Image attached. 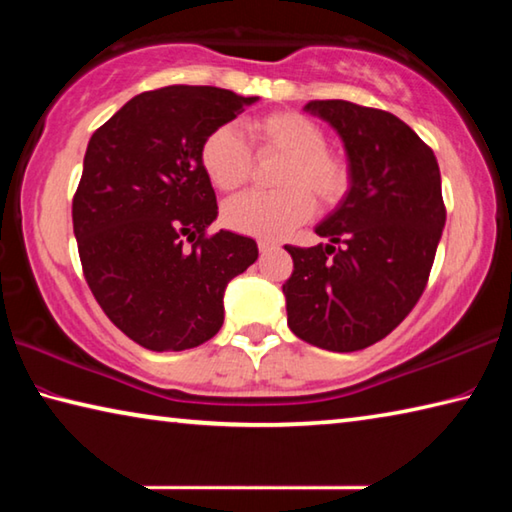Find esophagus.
<instances>
[{"instance_id": "34e87169", "label": "esophagus", "mask_w": 512, "mask_h": 512, "mask_svg": "<svg viewBox=\"0 0 512 512\" xmlns=\"http://www.w3.org/2000/svg\"><path fill=\"white\" fill-rule=\"evenodd\" d=\"M259 253L262 255H266V253H271V250H275L277 248V244L275 241H268V239H259Z\"/></svg>"}]
</instances>
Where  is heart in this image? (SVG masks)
I'll return each mask as SVG.
<instances>
[{"mask_svg": "<svg viewBox=\"0 0 512 512\" xmlns=\"http://www.w3.org/2000/svg\"><path fill=\"white\" fill-rule=\"evenodd\" d=\"M255 155H282L275 185L280 192H246L223 205V223L230 230L257 239H282L314 214V198L332 207L348 194L352 176L348 162L329 153L327 137L316 121L298 112H268L248 121ZM201 167L221 192L246 185L253 171V153L235 126L223 124L201 144Z\"/></svg>", "mask_w": 512, "mask_h": 512, "instance_id": "1", "label": "heart"}]
</instances>
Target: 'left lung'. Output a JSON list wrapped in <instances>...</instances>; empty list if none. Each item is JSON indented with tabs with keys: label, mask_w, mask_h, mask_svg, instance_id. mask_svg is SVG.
I'll use <instances>...</instances> for the list:
<instances>
[{
	"label": "left lung",
	"mask_w": 512,
	"mask_h": 512,
	"mask_svg": "<svg viewBox=\"0 0 512 512\" xmlns=\"http://www.w3.org/2000/svg\"><path fill=\"white\" fill-rule=\"evenodd\" d=\"M305 110L341 137L352 183L316 225L329 244L284 246L293 257L282 284L287 323L316 348L357 352L391 334L427 287L445 228L440 169L391 112L341 99L309 101Z\"/></svg>",
	"instance_id": "obj_1"
}]
</instances>
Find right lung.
<instances>
[{"instance_id":"1","label":"right lung","mask_w":512,"mask_h":512,"mask_svg":"<svg viewBox=\"0 0 512 512\" xmlns=\"http://www.w3.org/2000/svg\"><path fill=\"white\" fill-rule=\"evenodd\" d=\"M259 97L169 85L124 103L90 137L72 203L94 298L153 352L196 348L223 325V293L257 259L237 232L205 237L219 216L201 144Z\"/></svg>"}]
</instances>
